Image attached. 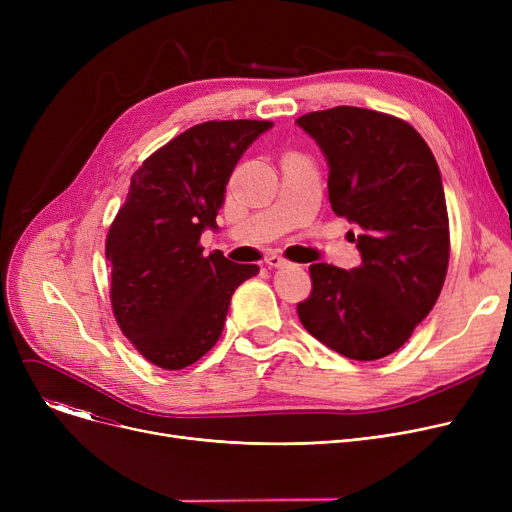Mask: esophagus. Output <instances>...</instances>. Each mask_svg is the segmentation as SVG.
I'll list each match as a JSON object with an SVG mask.
<instances>
[{
	"label": "esophagus",
	"mask_w": 512,
	"mask_h": 512,
	"mask_svg": "<svg viewBox=\"0 0 512 512\" xmlns=\"http://www.w3.org/2000/svg\"><path fill=\"white\" fill-rule=\"evenodd\" d=\"M265 263L270 265V267H282V265H286L288 261H286L284 257H280V255H270V257L265 259Z\"/></svg>",
	"instance_id": "1"
}]
</instances>
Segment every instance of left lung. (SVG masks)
Segmentation results:
<instances>
[{
	"label": "left lung",
	"mask_w": 512,
	"mask_h": 512,
	"mask_svg": "<svg viewBox=\"0 0 512 512\" xmlns=\"http://www.w3.org/2000/svg\"><path fill=\"white\" fill-rule=\"evenodd\" d=\"M297 124L328 157L334 213L361 230L355 270L309 267L299 319L342 357H388L432 311L446 280L450 228L438 161L409 122L365 107L309 112Z\"/></svg>",
	"instance_id": "8db88e82"
}]
</instances>
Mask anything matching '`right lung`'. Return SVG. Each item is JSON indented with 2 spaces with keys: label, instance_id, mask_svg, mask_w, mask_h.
<instances>
[{
  "label": "right lung",
  "instance_id": "1",
  "mask_svg": "<svg viewBox=\"0 0 512 512\" xmlns=\"http://www.w3.org/2000/svg\"><path fill=\"white\" fill-rule=\"evenodd\" d=\"M267 120H209L151 153L132 174L107 230L110 301L122 334L153 365L176 371L218 342L234 290L257 265L203 255L240 155Z\"/></svg>",
  "mask_w": 512,
  "mask_h": 512
}]
</instances>
